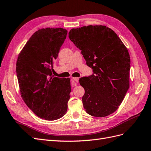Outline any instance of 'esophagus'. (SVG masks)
Instances as JSON below:
<instances>
[{
    "label": "esophagus",
    "instance_id": "obj_1",
    "mask_svg": "<svg viewBox=\"0 0 151 151\" xmlns=\"http://www.w3.org/2000/svg\"><path fill=\"white\" fill-rule=\"evenodd\" d=\"M79 82V78L78 77H72L71 80L72 84H76V83H78Z\"/></svg>",
    "mask_w": 151,
    "mask_h": 151
}]
</instances>
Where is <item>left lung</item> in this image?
<instances>
[{
    "label": "left lung",
    "mask_w": 151,
    "mask_h": 151,
    "mask_svg": "<svg viewBox=\"0 0 151 151\" xmlns=\"http://www.w3.org/2000/svg\"><path fill=\"white\" fill-rule=\"evenodd\" d=\"M68 38L81 50L93 74L82 77V98L86 111L95 117L115 112L129 88L130 59L127 48L111 29L105 26L73 28Z\"/></svg>",
    "instance_id": "obj_1"
}]
</instances>
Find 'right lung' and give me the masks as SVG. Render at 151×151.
<instances>
[{
	"mask_svg": "<svg viewBox=\"0 0 151 151\" xmlns=\"http://www.w3.org/2000/svg\"><path fill=\"white\" fill-rule=\"evenodd\" d=\"M67 35L63 28L40 29L31 36L17 58L16 74L21 97L35 115L47 120L64 115L70 97V79L52 74Z\"/></svg>",
	"mask_w": 151,
	"mask_h": 151,
	"instance_id": "obj_1",
	"label": "right lung"
}]
</instances>
